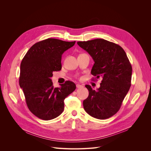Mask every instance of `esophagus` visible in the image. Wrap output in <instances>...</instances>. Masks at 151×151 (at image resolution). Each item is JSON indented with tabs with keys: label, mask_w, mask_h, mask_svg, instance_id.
I'll list each match as a JSON object with an SVG mask.
<instances>
[{
	"label": "esophagus",
	"mask_w": 151,
	"mask_h": 151,
	"mask_svg": "<svg viewBox=\"0 0 151 151\" xmlns=\"http://www.w3.org/2000/svg\"><path fill=\"white\" fill-rule=\"evenodd\" d=\"M76 88H83V86L78 84H76Z\"/></svg>",
	"instance_id": "1"
}]
</instances>
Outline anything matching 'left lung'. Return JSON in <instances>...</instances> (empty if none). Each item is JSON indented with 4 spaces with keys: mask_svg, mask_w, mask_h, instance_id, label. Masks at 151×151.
<instances>
[{
    "mask_svg": "<svg viewBox=\"0 0 151 151\" xmlns=\"http://www.w3.org/2000/svg\"><path fill=\"white\" fill-rule=\"evenodd\" d=\"M77 44L94 60L91 74L102 78L97 91L86 85L89 96L83 101L84 109L90 116L106 119L119 110L131 86L132 67L122 47L104 39L97 38Z\"/></svg>",
    "mask_w": 151,
    "mask_h": 151,
    "instance_id": "1",
    "label": "left lung"
}]
</instances>
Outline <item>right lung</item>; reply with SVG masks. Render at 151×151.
Returning <instances> with one entry per match:
<instances>
[{
	"instance_id": "1",
	"label": "right lung",
	"mask_w": 151,
	"mask_h": 151,
	"mask_svg": "<svg viewBox=\"0 0 151 151\" xmlns=\"http://www.w3.org/2000/svg\"><path fill=\"white\" fill-rule=\"evenodd\" d=\"M75 42L47 38L35 43L22 59L19 83L29 109L37 117L48 121L59 116L64 109V99L76 89L67 81L54 88L51 77L62 68V55Z\"/></svg>"
}]
</instances>
